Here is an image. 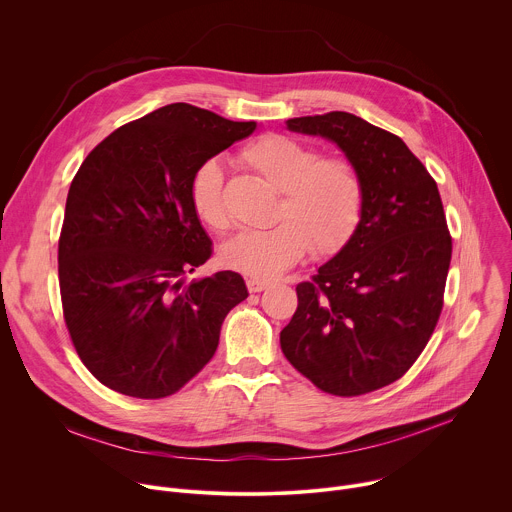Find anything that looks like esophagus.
I'll return each instance as SVG.
<instances>
[{
    "label": "esophagus",
    "instance_id": "1",
    "mask_svg": "<svg viewBox=\"0 0 512 512\" xmlns=\"http://www.w3.org/2000/svg\"><path fill=\"white\" fill-rule=\"evenodd\" d=\"M247 287H249L251 294H259V291H263V289H267V287H269V281H267V279L249 277V279H247Z\"/></svg>",
    "mask_w": 512,
    "mask_h": 512
}]
</instances>
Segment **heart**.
I'll return each instance as SVG.
<instances>
[{"instance_id":"b5f03b06","label":"heart","mask_w":512,"mask_h":512,"mask_svg":"<svg viewBox=\"0 0 512 512\" xmlns=\"http://www.w3.org/2000/svg\"><path fill=\"white\" fill-rule=\"evenodd\" d=\"M320 150L294 137L269 133L247 143L239 160L281 192L275 227L243 231L218 249V261L245 275L265 279L296 265L310 249L336 253L354 233L362 212V178L342 156L320 158ZM190 202L212 231L229 227L225 168L206 160L192 176Z\"/></svg>"}]
</instances>
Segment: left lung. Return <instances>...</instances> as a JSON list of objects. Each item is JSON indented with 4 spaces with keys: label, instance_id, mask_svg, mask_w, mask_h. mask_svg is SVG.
Wrapping results in <instances>:
<instances>
[{
    "label": "left lung",
    "instance_id": "left-lung-1",
    "mask_svg": "<svg viewBox=\"0 0 512 512\" xmlns=\"http://www.w3.org/2000/svg\"><path fill=\"white\" fill-rule=\"evenodd\" d=\"M336 143L362 178L358 225L342 249L296 287L281 350L318 389L356 397L401 379L444 306L452 237L437 184L405 141L352 113L285 121Z\"/></svg>",
    "mask_w": 512,
    "mask_h": 512
}]
</instances>
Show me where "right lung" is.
Segmentation results:
<instances>
[{
  "instance_id": "right-lung-1",
  "label": "right lung",
  "mask_w": 512,
  "mask_h": 512,
  "mask_svg": "<svg viewBox=\"0 0 512 512\" xmlns=\"http://www.w3.org/2000/svg\"><path fill=\"white\" fill-rule=\"evenodd\" d=\"M255 121L172 103L115 129L70 184L58 241L66 328L109 389L162 399L212 358L227 314L247 296L235 271L184 283L210 237L192 202L194 172Z\"/></svg>"
}]
</instances>
